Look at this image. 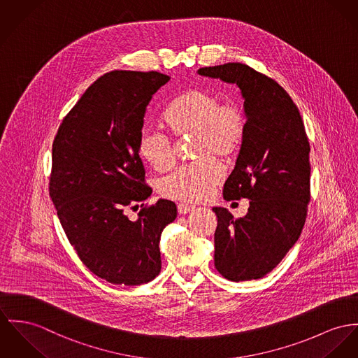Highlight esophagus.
Returning a JSON list of instances; mask_svg holds the SVG:
<instances>
[{
    "label": "esophagus",
    "mask_w": 358,
    "mask_h": 358,
    "mask_svg": "<svg viewBox=\"0 0 358 358\" xmlns=\"http://www.w3.org/2000/svg\"><path fill=\"white\" fill-rule=\"evenodd\" d=\"M177 210H178V214L185 215V214H189L191 211H193V210H194V207H193V206H189V204L180 203V204L177 206Z\"/></svg>",
    "instance_id": "esophagus-1"
}]
</instances>
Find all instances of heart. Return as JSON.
Wrapping results in <instances>:
<instances>
[{
    "instance_id": "obj_1",
    "label": "heart",
    "mask_w": 358,
    "mask_h": 358,
    "mask_svg": "<svg viewBox=\"0 0 358 358\" xmlns=\"http://www.w3.org/2000/svg\"><path fill=\"white\" fill-rule=\"evenodd\" d=\"M162 121L174 138L194 136L192 154L201 158L176 169L161 181L159 191L167 199L197 203L206 200L223 180L215 157L230 159L245 138L247 118L236 101H222L207 90L191 88L166 109ZM138 155L157 171L174 164L170 138L157 129L143 128L138 138Z\"/></svg>"
}]
</instances>
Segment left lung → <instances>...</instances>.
Here are the masks:
<instances>
[{
  "label": "left lung",
  "instance_id": "1",
  "mask_svg": "<svg viewBox=\"0 0 358 358\" xmlns=\"http://www.w3.org/2000/svg\"><path fill=\"white\" fill-rule=\"evenodd\" d=\"M201 76L236 83L244 96L245 138L223 185L227 201L247 197L248 214L234 218L215 207L214 263L233 282L271 273L303 231L310 201V145L299 108L278 83L241 62L206 66Z\"/></svg>",
  "mask_w": 358,
  "mask_h": 358
}]
</instances>
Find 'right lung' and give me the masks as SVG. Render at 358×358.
<instances>
[{"instance_id":"obj_1","label":"right lung","mask_w":358,"mask_h":358,"mask_svg":"<svg viewBox=\"0 0 358 358\" xmlns=\"http://www.w3.org/2000/svg\"><path fill=\"white\" fill-rule=\"evenodd\" d=\"M170 80L159 72L111 71L92 83L62 120L52 152L49 194L83 264L114 285H141L161 271L159 240L177 217L152 189L138 152L147 105ZM143 208L131 221L127 208Z\"/></svg>"}]
</instances>
